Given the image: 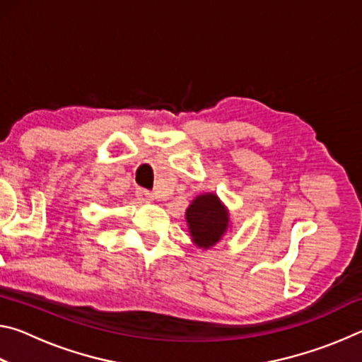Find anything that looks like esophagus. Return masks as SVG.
<instances>
[{"instance_id":"obj_1","label":"esophagus","mask_w":362,"mask_h":362,"mask_svg":"<svg viewBox=\"0 0 362 362\" xmlns=\"http://www.w3.org/2000/svg\"><path fill=\"white\" fill-rule=\"evenodd\" d=\"M137 196L142 201H146V203H151V201L155 199V196H153V193H150L148 189H142V188L137 189Z\"/></svg>"}]
</instances>
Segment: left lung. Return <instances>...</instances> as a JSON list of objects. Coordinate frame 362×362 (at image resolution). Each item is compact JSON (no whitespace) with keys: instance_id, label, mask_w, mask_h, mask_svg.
Segmentation results:
<instances>
[{"instance_id":"left-lung-1","label":"left lung","mask_w":362,"mask_h":362,"mask_svg":"<svg viewBox=\"0 0 362 362\" xmlns=\"http://www.w3.org/2000/svg\"><path fill=\"white\" fill-rule=\"evenodd\" d=\"M185 218L189 236L201 249L216 246L230 228V212L214 193L196 196L188 206Z\"/></svg>"}]
</instances>
